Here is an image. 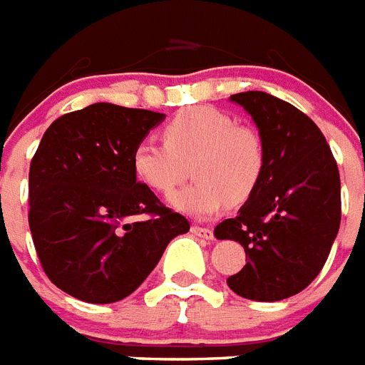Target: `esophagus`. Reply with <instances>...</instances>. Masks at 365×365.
Here are the masks:
<instances>
[{
  "mask_svg": "<svg viewBox=\"0 0 365 365\" xmlns=\"http://www.w3.org/2000/svg\"><path fill=\"white\" fill-rule=\"evenodd\" d=\"M192 233L196 237L201 239H212V230L211 228H201V226H192Z\"/></svg>",
  "mask_w": 365,
  "mask_h": 365,
  "instance_id": "1",
  "label": "esophagus"
}]
</instances>
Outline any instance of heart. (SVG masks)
I'll use <instances>...</instances> for the list:
<instances>
[{"label":"heart","mask_w":365,"mask_h":365,"mask_svg":"<svg viewBox=\"0 0 365 365\" xmlns=\"http://www.w3.org/2000/svg\"><path fill=\"white\" fill-rule=\"evenodd\" d=\"M188 162L196 180L175 192L169 203L188 217L209 218L226 203L241 205L255 194L264 175V143L228 113L197 105L165 124L164 141L147 137L132 156L137 179L158 194H169L185 179Z\"/></svg>","instance_id":"heart-1"}]
</instances>
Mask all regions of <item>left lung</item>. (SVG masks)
<instances>
[{
	"label": "left lung",
	"instance_id": "left-lung-1",
	"mask_svg": "<svg viewBox=\"0 0 365 365\" xmlns=\"http://www.w3.org/2000/svg\"><path fill=\"white\" fill-rule=\"evenodd\" d=\"M264 143L256 192L215 228L237 241L249 262L228 287L241 298L279 302L307 288L328 260L341 222V180L324 135L307 115L265 92L230 96Z\"/></svg>",
	"mask_w": 365,
	"mask_h": 365
}]
</instances>
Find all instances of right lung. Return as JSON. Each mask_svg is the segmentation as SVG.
Returning <instances> with one entry per match:
<instances>
[{
  "label": "right lung",
  "mask_w": 365,
  "mask_h": 365,
  "mask_svg": "<svg viewBox=\"0 0 365 365\" xmlns=\"http://www.w3.org/2000/svg\"><path fill=\"white\" fill-rule=\"evenodd\" d=\"M165 115L94 103L54 120L30 165V230L46 277L88 303L141 287L190 222L139 182L133 148Z\"/></svg>",
  "instance_id": "1"
}]
</instances>
